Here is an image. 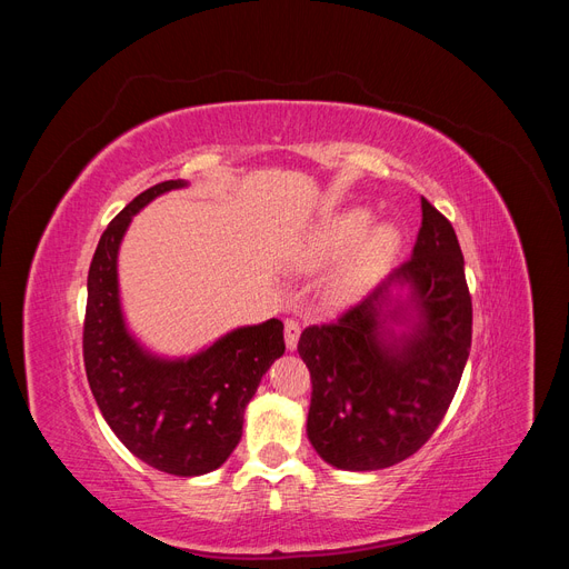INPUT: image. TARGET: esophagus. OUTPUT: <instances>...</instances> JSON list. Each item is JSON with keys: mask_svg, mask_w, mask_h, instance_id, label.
Here are the masks:
<instances>
[{"mask_svg": "<svg viewBox=\"0 0 569 569\" xmlns=\"http://www.w3.org/2000/svg\"><path fill=\"white\" fill-rule=\"evenodd\" d=\"M299 335H301V325L297 322V320H284V343H287V349L289 351H295L297 349V343H299Z\"/></svg>", "mask_w": 569, "mask_h": 569, "instance_id": "34e87169", "label": "esophagus"}]
</instances>
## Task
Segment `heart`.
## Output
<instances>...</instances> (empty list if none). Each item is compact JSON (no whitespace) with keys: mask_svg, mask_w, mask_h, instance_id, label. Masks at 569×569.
I'll return each instance as SVG.
<instances>
[{"mask_svg":"<svg viewBox=\"0 0 569 569\" xmlns=\"http://www.w3.org/2000/svg\"><path fill=\"white\" fill-rule=\"evenodd\" d=\"M372 220V211L351 206L327 213L303 234L297 258L306 270H320L349 256L327 284V295L332 299L349 297L399 249V230L391 222L370 228Z\"/></svg>","mask_w":569,"mask_h":569,"instance_id":"obj_1","label":"heart"}]
</instances>
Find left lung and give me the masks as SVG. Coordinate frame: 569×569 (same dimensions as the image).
I'll use <instances>...</instances> for the list:
<instances>
[{"label": "left lung", "instance_id": "8db88e82", "mask_svg": "<svg viewBox=\"0 0 569 569\" xmlns=\"http://www.w3.org/2000/svg\"><path fill=\"white\" fill-rule=\"evenodd\" d=\"M393 288H408L407 299ZM470 343L472 299L458 237L422 197L408 261L337 320L301 332L299 356L313 382L306 432L318 456L351 472L410 458L449 410Z\"/></svg>", "mask_w": 569, "mask_h": 569}]
</instances>
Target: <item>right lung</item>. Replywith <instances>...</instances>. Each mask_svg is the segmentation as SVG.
<instances>
[{
    "label": "right lung",
    "instance_id": "obj_1",
    "mask_svg": "<svg viewBox=\"0 0 569 569\" xmlns=\"http://www.w3.org/2000/svg\"><path fill=\"white\" fill-rule=\"evenodd\" d=\"M184 180L149 187L101 234L88 274L82 356L101 416L126 449L161 472L206 475L242 439L244 408L284 353V325L237 327L189 358L149 353L126 327L118 297V249L134 213Z\"/></svg>",
    "mask_w": 569,
    "mask_h": 569
}]
</instances>
